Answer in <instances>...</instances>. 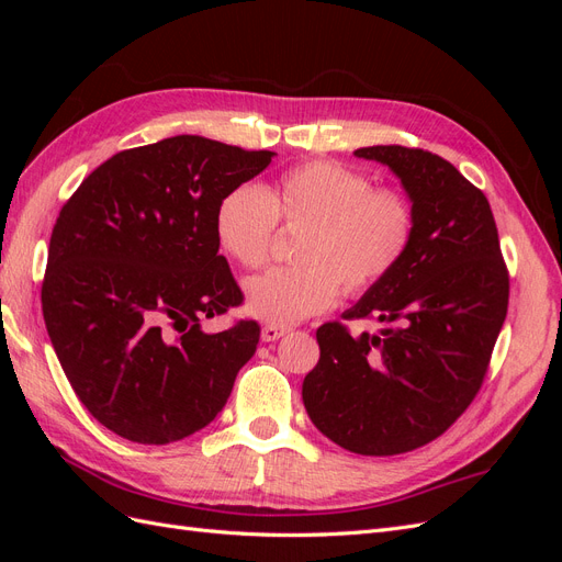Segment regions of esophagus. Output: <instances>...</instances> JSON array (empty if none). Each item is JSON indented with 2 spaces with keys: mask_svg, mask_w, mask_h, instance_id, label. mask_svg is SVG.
Wrapping results in <instances>:
<instances>
[{
  "mask_svg": "<svg viewBox=\"0 0 562 562\" xmlns=\"http://www.w3.org/2000/svg\"><path fill=\"white\" fill-rule=\"evenodd\" d=\"M288 333H291V328H288V326H271V323H269V326L262 328V339H265V342H277V339H281Z\"/></svg>",
  "mask_w": 562,
  "mask_h": 562,
  "instance_id": "obj_1",
  "label": "esophagus"
}]
</instances>
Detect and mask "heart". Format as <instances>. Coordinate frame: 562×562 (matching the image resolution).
<instances>
[{"instance_id": "heart-1", "label": "heart", "mask_w": 562, "mask_h": 562, "mask_svg": "<svg viewBox=\"0 0 562 562\" xmlns=\"http://www.w3.org/2000/svg\"><path fill=\"white\" fill-rule=\"evenodd\" d=\"M302 227L295 267H274L244 285L246 312L271 326L333 307L339 283L349 293L378 285L405 258L415 234V206L394 187L337 161H312L283 173L274 190L239 184L217 203L215 236L241 267H260L277 225Z\"/></svg>"}]
</instances>
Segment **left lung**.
<instances>
[{"label":"left lung","instance_id":"8db88e82","mask_svg":"<svg viewBox=\"0 0 562 562\" xmlns=\"http://www.w3.org/2000/svg\"><path fill=\"white\" fill-rule=\"evenodd\" d=\"M391 168L415 206L401 265L342 314L378 318L380 333L342 323L316 330L321 359L302 382L314 427L356 454H401L438 438L479 394L508 307V271L485 194L424 149L353 151Z\"/></svg>","mask_w":562,"mask_h":562}]
</instances>
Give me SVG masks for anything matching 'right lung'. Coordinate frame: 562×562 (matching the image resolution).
Instances as JSON below:
<instances>
[{"instance_id":"add662e5","label":"right lung","mask_w":562,"mask_h":562,"mask_svg":"<svg viewBox=\"0 0 562 562\" xmlns=\"http://www.w3.org/2000/svg\"><path fill=\"white\" fill-rule=\"evenodd\" d=\"M274 151L176 135L100 164L65 203L48 244L42 310L87 411L143 446L192 436L223 411L260 326L206 333L241 304L217 255V203Z\"/></svg>"}]
</instances>
